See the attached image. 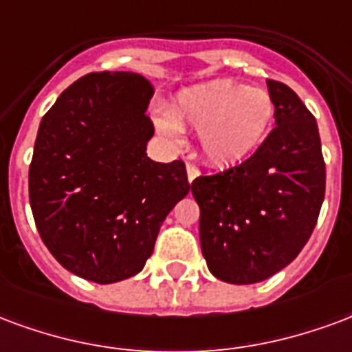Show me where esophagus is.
I'll return each mask as SVG.
<instances>
[{
    "label": "esophagus",
    "instance_id": "esophagus-1",
    "mask_svg": "<svg viewBox=\"0 0 352 352\" xmlns=\"http://www.w3.org/2000/svg\"><path fill=\"white\" fill-rule=\"evenodd\" d=\"M186 168H187V179H189V184H191V182H193V179L197 178L199 174H201V170H199V168H197L195 165H191V163H187Z\"/></svg>",
    "mask_w": 352,
    "mask_h": 352
}]
</instances>
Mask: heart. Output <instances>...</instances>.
Instances as JSON below:
<instances>
[{"label":"heart","mask_w":352,"mask_h":352,"mask_svg":"<svg viewBox=\"0 0 352 352\" xmlns=\"http://www.w3.org/2000/svg\"><path fill=\"white\" fill-rule=\"evenodd\" d=\"M276 120V102L266 89L217 80L182 91L159 118L157 129L174 137L179 129L199 131V148L208 163L232 166L264 144Z\"/></svg>","instance_id":"1"}]
</instances>
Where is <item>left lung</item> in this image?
I'll return each mask as SVG.
<instances>
[{
	"instance_id": "obj_1",
	"label": "left lung",
	"mask_w": 352,
	"mask_h": 352,
	"mask_svg": "<svg viewBox=\"0 0 352 352\" xmlns=\"http://www.w3.org/2000/svg\"><path fill=\"white\" fill-rule=\"evenodd\" d=\"M276 127L250 159L199 176L202 255L215 278L234 285L268 279L298 257L324 201L327 168L317 122L283 82L268 80Z\"/></svg>"
}]
</instances>
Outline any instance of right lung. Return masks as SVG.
Wrapping results in <instances>:
<instances>
[{
    "mask_svg": "<svg viewBox=\"0 0 352 352\" xmlns=\"http://www.w3.org/2000/svg\"><path fill=\"white\" fill-rule=\"evenodd\" d=\"M151 95L137 73H89L41 120L33 219L54 258L88 281L116 283L142 270L165 217L189 193L182 161L146 155Z\"/></svg>",
    "mask_w": 352,
    "mask_h": 352,
    "instance_id": "right-lung-1",
    "label": "right lung"
}]
</instances>
